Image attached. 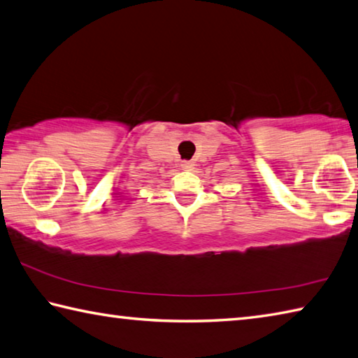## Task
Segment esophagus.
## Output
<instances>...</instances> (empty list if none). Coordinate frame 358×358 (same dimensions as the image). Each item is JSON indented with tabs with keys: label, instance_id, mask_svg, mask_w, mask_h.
<instances>
[{
	"label": "esophagus",
	"instance_id": "obj_1",
	"mask_svg": "<svg viewBox=\"0 0 358 358\" xmlns=\"http://www.w3.org/2000/svg\"><path fill=\"white\" fill-rule=\"evenodd\" d=\"M180 166H181V169H183V171L189 172V171H192V169H194V162L192 161H183Z\"/></svg>",
	"mask_w": 358,
	"mask_h": 358
}]
</instances>
